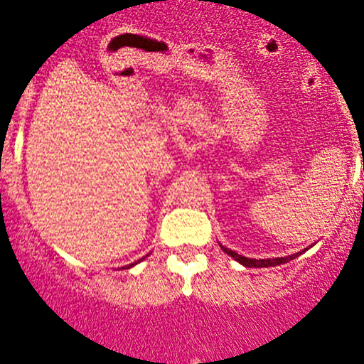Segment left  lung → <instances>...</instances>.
<instances>
[{
    "instance_id": "obj_1",
    "label": "left lung",
    "mask_w": 364,
    "mask_h": 364,
    "mask_svg": "<svg viewBox=\"0 0 364 364\" xmlns=\"http://www.w3.org/2000/svg\"><path fill=\"white\" fill-rule=\"evenodd\" d=\"M220 246H221V244H220ZM221 250H223L225 252H227L228 256H232V258L235 259V262L242 263L244 267H255V269H263V267H275V265H282V263H288V262H291L293 258H296V256H300L301 252H305V251H307V250H304V251L296 252V255H291V256H284V258H267V259H255V258H246V256H242V255H237L235 251L228 250V247H225V246H221Z\"/></svg>"
}]
</instances>
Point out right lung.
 <instances>
[{
  "instance_id": "1",
  "label": "right lung",
  "mask_w": 364,
  "mask_h": 364,
  "mask_svg": "<svg viewBox=\"0 0 364 364\" xmlns=\"http://www.w3.org/2000/svg\"><path fill=\"white\" fill-rule=\"evenodd\" d=\"M141 259H144V258H141ZM136 263H137V262H136ZM136 263H131V265H127V267H122V269H131V267L136 265Z\"/></svg>"
}]
</instances>
